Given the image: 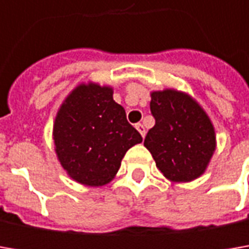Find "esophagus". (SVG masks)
<instances>
[{"mask_svg":"<svg viewBox=\"0 0 249 249\" xmlns=\"http://www.w3.org/2000/svg\"><path fill=\"white\" fill-rule=\"evenodd\" d=\"M136 129L139 130L140 134H141L142 137H145V127H144V124H142V123H137V124H136Z\"/></svg>","mask_w":249,"mask_h":249,"instance_id":"1","label":"esophagus"}]
</instances>
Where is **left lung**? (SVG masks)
<instances>
[{
	"mask_svg": "<svg viewBox=\"0 0 249 249\" xmlns=\"http://www.w3.org/2000/svg\"><path fill=\"white\" fill-rule=\"evenodd\" d=\"M155 126L145 136L157 167L170 181L186 183L205 172L216 148L215 129L196 100L167 89L151 92Z\"/></svg>",
	"mask_w": 249,
	"mask_h": 249,
	"instance_id": "obj_1",
	"label": "left lung"
}]
</instances>
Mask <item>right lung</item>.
I'll return each mask as SVG.
<instances>
[{
    "label": "right lung",
    "mask_w": 249,
    "mask_h": 249,
    "mask_svg": "<svg viewBox=\"0 0 249 249\" xmlns=\"http://www.w3.org/2000/svg\"><path fill=\"white\" fill-rule=\"evenodd\" d=\"M112 95L108 86L80 84L66 97L55 118V152L68 175L84 186L109 183L127 149L142 141Z\"/></svg>",
    "instance_id": "1"
}]
</instances>
